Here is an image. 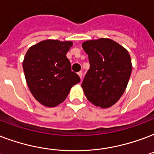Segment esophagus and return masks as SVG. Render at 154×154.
I'll return each instance as SVG.
<instances>
[{
    "instance_id": "obj_1",
    "label": "esophagus",
    "mask_w": 154,
    "mask_h": 154,
    "mask_svg": "<svg viewBox=\"0 0 154 154\" xmlns=\"http://www.w3.org/2000/svg\"><path fill=\"white\" fill-rule=\"evenodd\" d=\"M77 74H78V76L81 77V80H82V77H83V72H82V71H80V72H78Z\"/></svg>"
}]
</instances>
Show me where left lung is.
I'll return each instance as SVG.
<instances>
[{"label": "left lung", "instance_id": "1", "mask_svg": "<svg viewBox=\"0 0 154 154\" xmlns=\"http://www.w3.org/2000/svg\"><path fill=\"white\" fill-rule=\"evenodd\" d=\"M82 47L90 65L82 84L85 95L97 107H111L124 94L131 75L129 52L109 38L86 41Z\"/></svg>", "mask_w": 154, "mask_h": 154}]
</instances>
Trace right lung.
I'll return each instance as SVG.
<instances>
[{
	"instance_id": "add662e5",
	"label": "right lung",
	"mask_w": 154,
	"mask_h": 154,
	"mask_svg": "<svg viewBox=\"0 0 154 154\" xmlns=\"http://www.w3.org/2000/svg\"><path fill=\"white\" fill-rule=\"evenodd\" d=\"M72 42L45 40L28 49L23 69L28 86L37 101L55 107L65 101L74 85L81 79L72 72L66 57Z\"/></svg>"
}]
</instances>
